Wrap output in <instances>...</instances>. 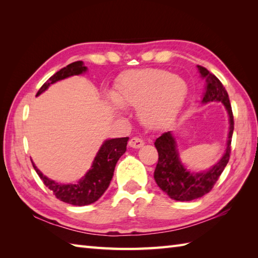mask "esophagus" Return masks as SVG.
I'll list each match as a JSON object with an SVG mask.
<instances>
[{
  "instance_id": "esophagus-1",
  "label": "esophagus",
  "mask_w": 258,
  "mask_h": 258,
  "mask_svg": "<svg viewBox=\"0 0 258 258\" xmlns=\"http://www.w3.org/2000/svg\"><path fill=\"white\" fill-rule=\"evenodd\" d=\"M128 145H130V147H133V149H140V147H142V146L144 145V142H143V140H142V139L133 138V139L130 140Z\"/></svg>"
}]
</instances>
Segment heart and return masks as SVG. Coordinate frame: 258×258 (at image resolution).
Wrapping results in <instances>:
<instances>
[{"label":"heart","mask_w":258,"mask_h":258,"mask_svg":"<svg viewBox=\"0 0 258 258\" xmlns=\"http://www.w3.org/2000/svg\"><path fill=\"white\" fill-rule=\"evenodd\" d=\"M187 94L186 81L166 70H128L118 76L108 106L113 113L136 108L142 124L160 128L180 111Z\"/></svg>","instance_id":"b5f03b06"}]
</instances>
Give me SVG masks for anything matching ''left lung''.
Returning a JSON list of instances; mask_svg holds the SVG:
<instances>
[{
  "label": "left lung",
  "mask_w": 258,
  "mask_h": 258,
  "mask_svg": "<svg viewBox=\"0 0 258 258\" xmlns=\"http://www.w3.org/2000/svg\"><path fill=\"white\" fill-rule=\"evenodd\" d=\"M197 70L201 78L206 82L201 103L203 105L211 102L222 103L228 115L229 127L225 151L220 160L210 168L200 172L191 171L183 163L179 156L176 138L172 131L163 133L156 139L154 145L158 152V162L154 172V179L158 187L165 191L172 200L178 202H189L207 194L226 167L231 153L234 118L227 92L221 81L210 73V71L201 65H197Z\"/></svg>",
  "instance_id": "left-lung-1"
}]
</instances>
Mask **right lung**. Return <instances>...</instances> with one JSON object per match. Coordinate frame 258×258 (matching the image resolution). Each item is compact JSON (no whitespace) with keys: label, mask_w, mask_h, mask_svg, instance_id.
Here are the masks:
<instances>
[{"label":"right lung","mask_w":258,"mask_h":258,"mask_svg":"<svg viewBox=\"0 0 258 258\" xmlns=\"http://www.w3.org/2000/svg\"><path fill=\"white\" fill-rule=\"evenodd\" d=\"M86 72L87 68L82 61L71 63L68 67L59 70L58 72L51 76L48 81L42 85L36 96L41 95L52 84L56 83L58 81L65 80L74 75L85 74ZM127 142L128 138L108 139L104 141L92 162L91 168L84 174V176H82L75 183L64 184L55 182L54 179L45 176L36 167L34 162L32 160L31 161L33 167H34L35 172L43 180V183L45 184L47 188H50L53 191V194L59 201L75 206H85L96 202L104 194V191L107 189L113 178L116 163L119 160V157L126 152Z\"/></svg>","instance_id":"add662e5"}]
</instances>
